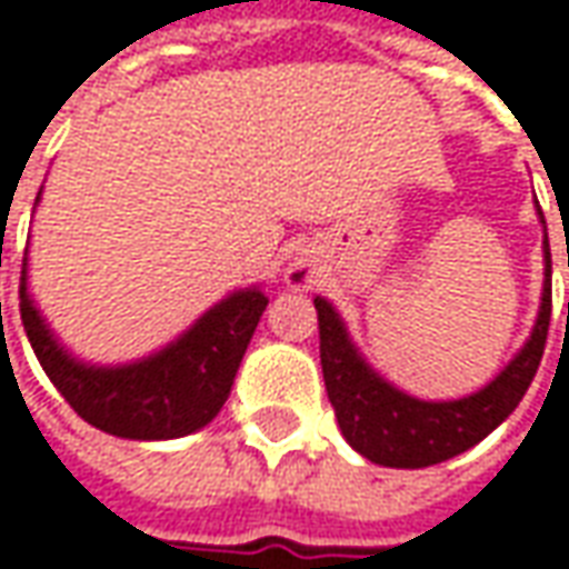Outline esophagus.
<instances>
[{
  "label": "esophagus",
  "mask_w": 569,
  "mask_h": 569,
  "mask_svg": "<svg viewBox=\"0 0 569 569\" xmlns=\"http://www.w3.org/2000/svg\"><path fill=\"white\" fill-rule=\"evenodd\" d=\"M318 280H321V267H318V260L311 258V254H296V258L289 260V267H286V283L292 286V289L309 292Z\"/></svg>",
  "instance_id": "1"
}]
</instances>
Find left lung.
I'll list each match as a JSON object with an SVG mask.
<instances>
[{
    "mask_svg": "<svg viewBox=\"0 0 569 569\" xmlns=\"http://www.w3.org/2000/svg\"><path fill=\"white\" fill-rule=\"evenodd\" d=\"M538 219L545 216L538 210ZM569 263V260H567ZM321 333V372L337 427L359 456L385 468H427L456 458L497 430L529 391L545 353L551 325V251L545 232V286L541 306L522 350L493 382L456 401H420L395 388L359 353L343 318L325 296H315ZM569 318V306H567Z\"/></svg>",
    "mask_w": 569,
    "mask_h": 569,
    "instance_id": "left-lung-1",
    "label": "left lung"
}]
</instances>
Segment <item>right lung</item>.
Segmentation results:
<instances>
[{"label":"right lung","mask_w":569,"mask_h":569,"mask_svg":"<svg viewBox=\"0 0 569 569\" xmlns=\"http://www.w3.org/2000/svg\"><path fill=\"white\" fill-rule=\"evenodd\" d=\"M18 292L31 350L69 408L98 430L139 442L178 439L210 423L232 391L241 357L267 309L260 286L236 289L156 353L98 366L66 350L60 337L50 331L28 292V258Z\"/></svg>","instance_id":"right-lung-1"}]
</instances>
